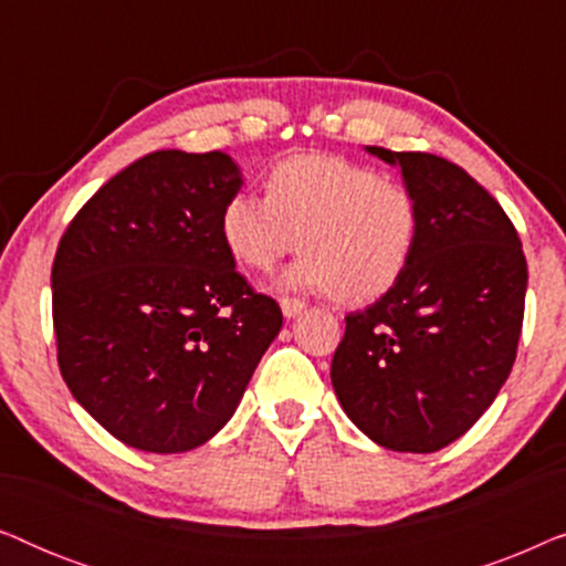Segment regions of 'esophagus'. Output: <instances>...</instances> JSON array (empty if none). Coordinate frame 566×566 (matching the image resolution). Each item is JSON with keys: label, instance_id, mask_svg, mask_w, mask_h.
I'll return each instance as SVG.
<instances>
[{"label": "esophagus", "instance_id": "34e87169", "mask_svg": "<svg viewBox=\"0 0 566 566\" xmlns=\"http://www.w3.org/2000/svg\"><path fill=\"white\" fill-rule=\"evenodd\" d=\"M304 308H306V304L301 298H289V296L281 298V312L285 319H293V316H298Z\"/></svg>", "mask_w": 566, "mask_h": 566}]
</instances>
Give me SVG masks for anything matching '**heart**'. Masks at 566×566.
I'll return each mask as SVG.
<instances>
[{
    "label": "heart",
    "instance_id": "heart-1",
    "mask_svg": "<svg viewBox=\"0 0 566 566\" xmlns=\"http://www.w3.org/2000/svg\"><path fill=\"white\" fill-rule=\"evenodd\" d=\"M417 237L420 203L405 182L324 151L281 159L268 196L239 190L221 211V239L242 265L270 270L298 244L304 254L281 285L329 291L339 304L391 291Z\"/></svg>",
    "mask_w": 566,
    "mask_h": 566
}]
</instances>
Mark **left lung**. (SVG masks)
<instances>
[{
  "label": "left lung",
  "mask_w": 566,
  "mask_h": 566,
  "mask_svg": "<svg viewBox=\"0 0 566 566\" xmlns=\"http://www.w3.org/2000/svg\"><path fill=\"white\" fill-rule=\"evenodd\" d=\"M366 151L401 169L420 203V237L397 285L345 316L332 386L374 443L432 453L461 438L507 381L528 265L513 221L459 165Z\"/></svg>",
  "instance_id": "obj_1"
}]
</instances>
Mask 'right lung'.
I'll use <instances>...</instances> for the list:
<instances>
[{
    "label": "right lung",
    "instance_id": "add662e5",
    "mask_svg": "<svg viewBox=\"0 0 566 566\" xmlns=\"http://www.w3.org/2000/svg\"><path fill=\"white\" fill-rule=\"evenodd\" d=\"M242 182L223 151H151L107 180L59 242L61 376L138 451L211 440L283 327L281 306L250 289L221 239L223 203Z\"/></svg>",
    "mask_w": 566,
    "mask_h": 566
}]
</instances>
